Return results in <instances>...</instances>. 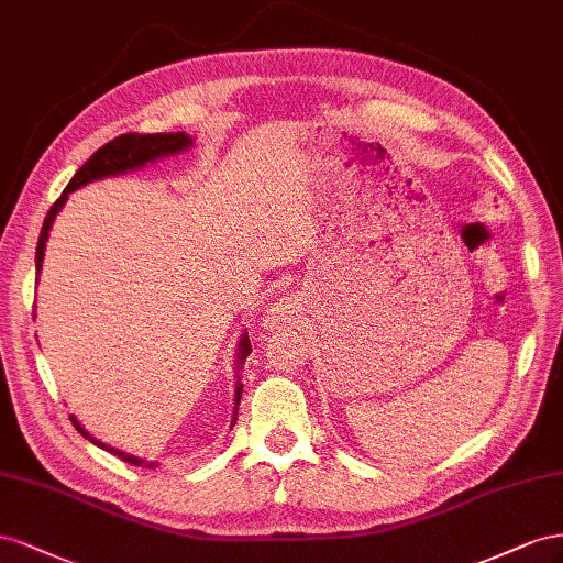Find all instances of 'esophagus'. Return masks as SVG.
I'll use <instances>...</instances> for the list:
<instances>
[{"label": "esophagus", "instance_id": "obj_1", "mask_svg": "<svg viewBox=\"0 0 563 563\" xmlns=\"http://www.w3.org/2000/svg\"><path fill=\"white\" fill-rule=\"evenodd\" d=\"M278 313H280V311H276V320H278Z\"/></svg>", "mask_w": 563, "mask_h": 563}]
</instances>
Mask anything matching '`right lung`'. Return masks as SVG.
<instances>
[{
    "mask_svg": "<svg viewBox=\"0 0 563 563\" xmlns=\"http://www.w3.org/2000/svg\"><path fill=\"white\" fill-rule=\"evenodd\" d=\"M190 139L184 134V132H176V134H122L118 139H112L110 143H106V146H101L99 151H96L87 163L77 169V174L70 179V184L66 186V190L60 192V198L52 205V210L46 212V219H44V227H42V233H40V240H37V273L42 268V260H44V245H46V235H49V229L54 223V217L56 212L60 210L63 205H66L68 200V192L77 190L79 186H85L89 181H96V179H103V176H112V174H122L126 169H136V167H143L146 163H153V159L157 157H165V155H172V153H179V151H186L190 146ZM240 361H245L250 356V340H240ZM240 394H243V387L238 384L235 389V406L240 404ZM238 412V410H235ZM75 429L82 433V437H87L91 443L106 448L108 453L118 455L122 462H130L134 464V467H141L143 460L134 457V455H126V453H120L115 451V448H108L106 443L96 441L93 437H89V433L79 427V422L75 420V417H70ZM146 467H155V462H146Z\"/></svg>",
    "mask_w": 563,
    "mask_h": 563,
    "instance_id": "right-lung-1",
    "label": "right lung"
}]
</instances>
